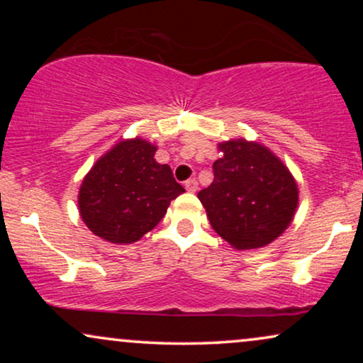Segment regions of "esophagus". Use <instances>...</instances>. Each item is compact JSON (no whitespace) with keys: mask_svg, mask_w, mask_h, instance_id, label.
<instances>
[{"mask_svg":"<svg viewBox=\"0 0 363 363\" xmlns=\"http://www.w3.org/2000/svg\"><path fill=\"white\" fill-rule=\"evenodd\" d=\"M185 188H186V191L195 193L198 190V182L195 180V178H191V180H186L185 182Z\"/></svg>","mask_w":363,"mask_h":363,"instance_id":"obj_1","label":"esophagus"}]
</instances>
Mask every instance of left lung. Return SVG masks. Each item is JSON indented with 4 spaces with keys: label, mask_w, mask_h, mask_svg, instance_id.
<instances>
[{
    "label": "left lung",
    "mask_w": 363,
    "mask_h": 363,
    "mask_svg": "<svg viewBox=\"0 0 363 363\" xmlns=\"http://www.w3.org/2000/svg\"><path fill=\"white\" fill-rule=\"evenodd\" d=\"M215 178L198 200L210 225L238 251L257 250L277 240L294 220L299 188L286 163L271 148L246 138L218 143Z\"/></svg>",
    "instance_id": "8db88e82"
}]
</instances>
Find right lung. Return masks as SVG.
Returning a JSON list of instances; mask_svg holds the SVG:
<instances>
[{"instance_id":"add662e5","label":"right lung","mask_w":363,"mask_h":363,"mask_svg":"<svg viewBox=\"0 0 363 363\" xmlns=\"http://www.w3.org/2000/svg\"><path fill=\"white\" fill-rule=\"evenodd\" d=\"M157 145L145 138H122L94 163L79 188L82 221L113 245H132L152 231L185 191L172 168L155 160Z\"/></svg>"}]
</instances>
